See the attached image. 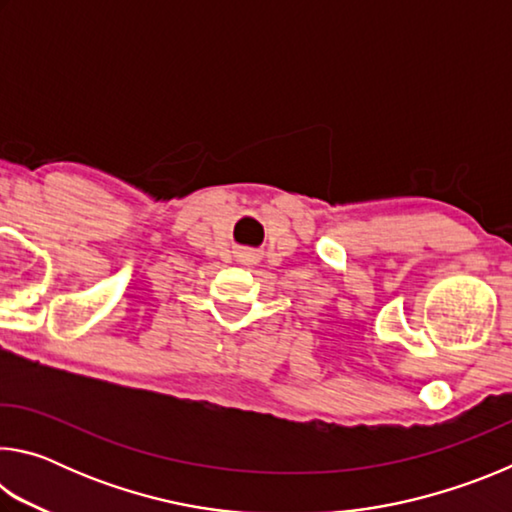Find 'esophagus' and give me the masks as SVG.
<instances>
[{
	"mask_svg": "<svg viewBox=\"0 0 512 512\" xmlns=\"http://www.w3.org/2000/svg\"><path fill=\"white\" fill-rule=\"evenodd\" d=\"M241 262H244V264H253V262H255V253H244V255H241Z\"/></svg>",
	"mask_w": 512,
	"mask_h": 512,
	"instance_id": "1",
	"label": "esophagus"
}]
</instances>
